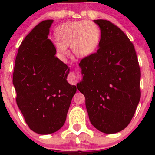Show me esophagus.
<instances>
[{"label":"esophagus","mask_w":155,"mask_h":155,"mask_svg":"<svg viewBox=\"0 0 155 155\" xmlns=\"http://www.w3.org/2000/svg\"><path fill=\"white\" fill-rule=\"evenodd\" d=\"M80 78V75L78 73H75V72H72L71 73V74L70 76V81L71 83H77L78 81H79Z\"/></svg>","instance_id":"obj_1"}]
</instances>
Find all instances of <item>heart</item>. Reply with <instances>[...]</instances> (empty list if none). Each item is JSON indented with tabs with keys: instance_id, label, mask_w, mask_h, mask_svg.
<instances>
[{
	"instance_id": "b5f03b06",
	"label": "heart",
	"mask_w": 155,
	"mask_h": 155,
	"mask_svg": "<svg viewBox=\"0 0 155 155\" xmlns=\"http://www.w3.org/2000/svg\"><path fill=\"white\" fill-rule=\"evenodd\" d=\"M58 37L60 41H56L54 44L57 51L62 56L68 54V47H72L76 56L85 57L96 50L101 38V31L94 22L78 21L61 26Z\"/></svg>"
}]
</instances>
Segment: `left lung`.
Segmentation results:
<instances>
[{
    "label": "left lung",
    "mask_w": 155,
    "mask_h": 155,
    "mask_svg": "<svg viewBox=\"0 0 155 155\" xmlns=\"http://www.w3.org/2000/svg\"><path fill=\"white\" fill-rule=\"evenodd\" d=\"M101 29L97 52L81 60L83 80L77 86L85 97L90 122L107 134L129 124L140 100L141 72L134 46L125 33L106 20H94Z\"/></svg>",
    "instance_id": "8db88e82"
}]
</instances>
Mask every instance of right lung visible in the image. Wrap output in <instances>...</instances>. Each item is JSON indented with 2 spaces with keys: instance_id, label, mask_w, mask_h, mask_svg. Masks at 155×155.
<instances>
[{
  "instance_id": "add662e5",
  "label": "right lung",
  "mask_w": 155,
  "mask_h": 155,
  "mask_svg": "<svg viewBox=\"0 0 155 155\" xmlns=\"http://www.w3.org/2000/svg\"><path fill=\"white\" fill-rule=\"evenodd\" d=\"M53 20L39 23L18 49L13 84L16 103L31 130L40 135L59 130L66 120L75 85L68 83L70 68L55 56L48 38Z\"/></svg>"
}]
</instances>
